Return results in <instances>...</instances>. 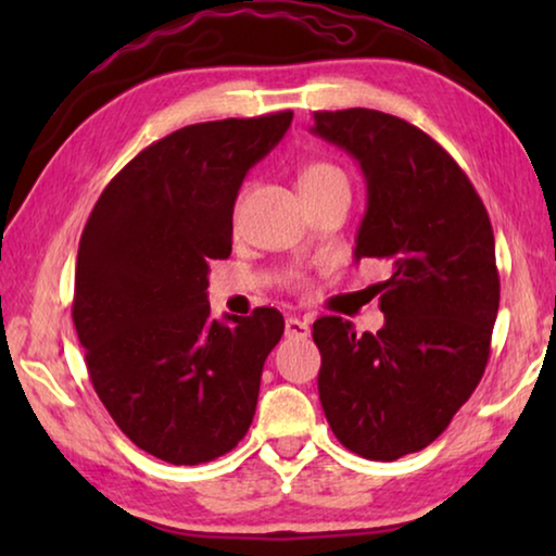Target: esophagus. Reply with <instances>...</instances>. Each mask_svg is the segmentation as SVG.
Masks as SVG:
<instances>
[{"label": "esophagus", "mask_w": 556, "mask_h": 556, "mask_svg": "<svg viewBox=\"0 0 556 556\" xmlns=\"http://www.w3.org/2000/svg\"><path fill=\"white\" fill-rule=\"evenodd\" d=\"M308 331H312V328H308L306 321H301V318H296V316L287 318V336L289 338H306Z\"/></svg>", "instance_id": "esophagus-1"}]
</instances>
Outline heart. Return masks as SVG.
Masks as SVG:
<instances>
[{"instance_id":"b5f03b06","label":"heart","mask_w":556,"mask_h":556,"mask_svg":"<svg viewBox=\"0 0 556 556\" xmlns=\"http://www.w3.org/2000/svg\"><path fill=\"white\" fill-rule=\"evenodd\" d=\"M333 184H348L345 174L336 164L308 162L306 166H301V172H299V191H301V195L321 191V188H328ZM291 285L301 287V285H306V279L301 275H291Z\"/></svg>"}]
</instances>
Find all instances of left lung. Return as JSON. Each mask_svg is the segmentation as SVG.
<instances>
[{
  "label": "left lung",
  "mask_w": 556,
  "mask_h": 556,
  "mask_svg": "<svg viewBox=\"0 0 556 556\" xmlns=\"http://www.w3.org/2000/svg\"><path fill=\"white\" fill-rule=\"evenodd\" d=\"M314 135L363 168L368 211L355 262L382 260L384 326L314 324L318 397L353 454L394 460L429 446L481 382L501 304L491 218L473 184L427 131L378 110L314 112Z\"/></svg>",
  "instance_id": "obj_1"
}]
</instances>
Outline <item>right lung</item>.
Returning a JSON list of instances; mask_svg holds the SVG:
<instances>
[{
  "label": "right lung",
  "mask_w": 556,
  "mask_h": 556,
  "mask_svg": "<svg viewBox=\"0 0 556 556\" xmlns=\"http://www.w3.org/2000/svg\"><path fill=\"white\" fill-rule=\"evenodd\" d=\"M294 112L201 122L139 152L83 228L73 324L92 388L147 454L195 466L228 454L255 417L277 308L213 321L208 271L232 250L242 178Z\"/></svg>",
  "instance_id": "1"
}]
</instances>
